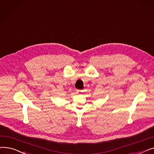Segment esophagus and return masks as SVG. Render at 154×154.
Wrapping results in <instances>:
<instances>
[{
  "label": "esophagus",
  "instance_id": "esophagus-1",
  "mask_svg": "<svg viewBox=\"0 0 154 154\" xmlns=\"http://www.w3.org/2000/svg\"><path fill=\"white\" fill-rule=\"evenodd\" d=\"M76 92H77V94H79L80 92H81V91H80V90H77V91H76Z\"/></svg>",
  "mask_w": 154,
  "mask_h": 154
}]
</instances>
